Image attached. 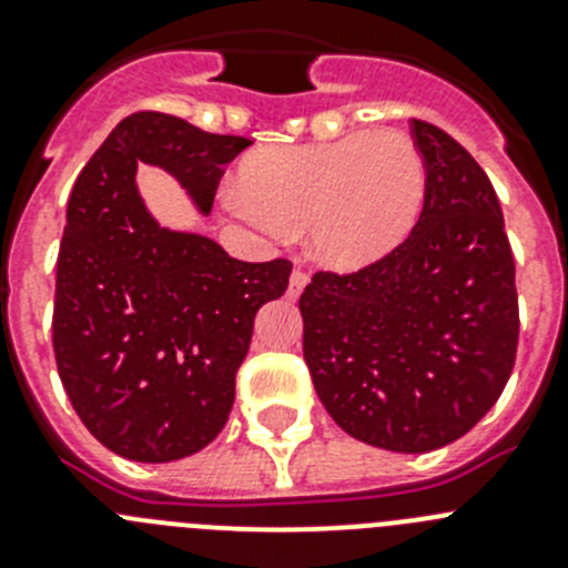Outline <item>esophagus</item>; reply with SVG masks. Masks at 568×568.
Segmentation results:
<instances>
[{
    "mask_svg": "<svg viewBox=\"0 0 568 568\" xmlns=\"http://www.w3.org/2000/svg\"><path fill=\"white\" fill-rule=\"evenodd\" d=\"M310 275L304 273V270H293V275H290V287H287V295L290 298H298L301 293H304V287H307Z\"/></svg>",
    "mask_w": 568,
    "mask_h": 568,
    "instance_id": "34e87169",
    "label": "esophagus"
}]
</instances>
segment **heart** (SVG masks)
Listing matches in <instances>:
<instances>
[{
  "label": "heart",
  "mask_w": 568,
  "mask_h": 568,
  "mask_svg": "<svg viewBox=\"0 0 568 568\" xmlns=\"http://www.w3.org/2000/svg\"><path fill=\"white\" fill-rule=\"evenodd\" d=\"M239 182L241 219L273 235L307 224L313 258L361 270L393 253L418 222L426 168L409 135L373 130L258 150L244 159Z\"/></svg>",
  "instance_id": "obj_1"
}]
</instances>
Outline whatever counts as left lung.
I'll return each instance as SVG.
<instances>
[{
    "label": "left lung",
    "instance_id": "1",
    "mask_svg": "<svg viewBox=\"0 0 568 568\" xmlns=\"http://www.w3.org/2000/svg\"><path fill=\"white\" fill-rule=\"evenodd\" d=\"M424 210L393 253L358 273H315L301 293L304 361L346 435L389 453H433L504 393L518 353L515 258L480 164L429 122Z\"/></svg>",
    "mask_w": 568,
    "mask_h": 568
}]
</instances>
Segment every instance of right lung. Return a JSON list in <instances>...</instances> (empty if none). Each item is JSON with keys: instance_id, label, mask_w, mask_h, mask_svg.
<instances>
[{"instance_id": "right-lung-1", "label": "right lung", "mask_w": 568, "mask_h": 568, "mask_svg": "<svg viewBox=\"0 0 568 568\" xmlns=\"http://www.w3.org/2000/svg\"><path fill=\"white\" fill-rule=\"evenodd\" d=\"M244 135L142 110L79 173L57 258L53 353L70 404L110 453L168 464L222 433L253 321L290 284L287 258H230L213 239L159 227L139 162L179 179L210 213Z\"/></svg>"}]
</instances>
